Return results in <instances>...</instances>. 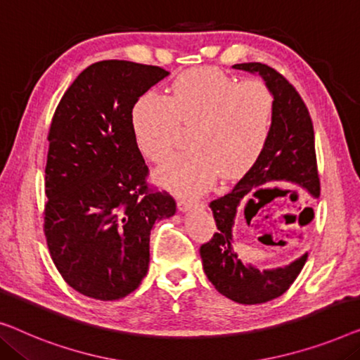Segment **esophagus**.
Wrapping results in <instances>:
<instances>
[{"mask_svg": "<svg viewBox=\"0 0 360 360\" xmlns=\"http://www.w3.org/2000/svg\"><path fill=\"white\" fill-rule=\"evenodd\" d=\"M176 206H179L180 211H188V210H191V207L201 206V201L186 200V198H179V200H176Z\"/></svg>", "mask_w": 360, "mask_h": 360, "instance_id": "obj_1", "label": "esophagus"}]
</instances>
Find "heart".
Here are the masks:
<instances>
[{"label": "heart", "instance_id": "obj_1", "mask_svg": "<svg viewBox=\"0 0 360 360\" xmlns=\"http://www.w3.org/2000/svg\"><path fill=\"white\" fill-rule=\"evenodd\" d=\"M276 101L262 81L238 82L216 68L180 75L170 96L149 92L134 103L131 123L146 159L162 162L174 149L181 124L193 127L191 150L155 170V180L179 195L195 196L217 174L237 179L253 167L268 148Z\"/></svg>", "mask_w": 360, "mask_h": 360}]
</instances>
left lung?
Returning a JSON list of instances; mask_svg holds the SVG:
<instances>
[{
    "label": "left lung",
    "mask_w": 360,
    "mask_h": 360,
    "mask_svg": "<svg viewBox=\"0 0 360 360\" xmlns=\"http://www.w3.org/2000/svg\"><path fill=\"white\" fill-rule=\"evenodd\" d=\"M236 70L258 72L276 101L274 128L268 148L232 191L210 202L217 232L200 247L202 269L212 285L238 304L255 305L283 295L292 285L307 262V253L285 268L259 271L238 259L232 247V227L238 206L248 195L257 196L263 186L274 181H290L320 196V176L316 169L315 134L309 108L300 94L285 77L263 63L233 65ZM269 190V188H268ZM266 201H245V212H257Z\"/></svg>",
    "instance_id": "obj_1"
}]
</instances>
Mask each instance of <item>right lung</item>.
<instances>
[{"label":"right lung","mask_w":360,"mask_h":360,"mask_svg":"<svg viewBox=\"0 0 360 360\" xmlns=\"http://www.w3.org/2000/svg\"><path fill=\"white\" fill-rule=\"evenodd\" d=\"M169 72L103 60L68 87L49 129L44 232L56 269L72 289L118 300L149 268L150 229L175 214L167 191L149 186L133 133L138 98Z\"/></svg>","instance_id":"add662e5"}]
</instances>
